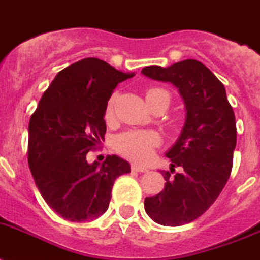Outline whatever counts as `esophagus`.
Listing matches in <instances>:
<instances>
[{"instance_id": "obj_1", "label": "esophagus", "mask_w": 260, "mask_h": 260, "mask_svg": "<svg viewBox=\"0 0 260 260\" xmlns=\"http://www.w3.org/2000/svg\"><path fill=\"white\" fill-rule=\"evenodd\" d=\"M132 170L133 171H138V173H147V169L146 167H142V166H139V165H132Z\"/></svg>"}]
</instances>
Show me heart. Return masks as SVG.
<instances>
[{"label": "heart", "mask_w": 260, "mask_h": 260, "mask_svg": "<svg viewBox=\"0 0 260 260\" xmlns=\"http://www.w3.org/2000/svg\"><path fill=\"white\" fill-rule=\"evenodd\" d=\"M146 101L151 107L155 106L160 101H167L170 104V94L160 87H150L146 90ZM115 95H111L105 107V119L110 121L114 117ZM159 135L154 132H138V130H128L121 133L114 139V149L121 155L128 159L143 164L150 159L155 146L159 145Z\"/></svg>", "instance_id": "b5f03b06"}]
</instances>
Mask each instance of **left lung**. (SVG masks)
Instances as JSON below:
<instances>
[{"label":"left lung","mask_w":260,"mask_h":260,"mask_svg":"<svg viewBox=\"0 0 260 260\" xmlns=\"http://www.w3.org/2000/svg\"><path fill=\"white\" fill-rule=\"evenodd\" d=\"M146 77L178 87L186 105V122L166 154L170 171H162L165 188L145 199L154 222L182 226L209 210L226 186L237 146V122L226 89L209 68L197 59H184L169 68L147 66ZM184 169L175 176L174 167Z\"/></svg>","instance_id":"obj_1"}]
</instances>
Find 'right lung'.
<instances>
[{
    "label": "right lung",
    "instance_id": "1",
    "mask_svg": "<svg viewBox=\"0 0 260 260\" xmlns=\"http://www.w3.org/2000/svg\"><path fill=\"white\" fill-rule=\"evenodd\" d=\"M133 76L98 58L81 59L58 73L30 117V171L45 202L63 219L102 215L114 181L130 173L119 156L90 165L86 154L105 139V107L113 90Z\"/></svg>",
    "mask_w": 260,
    "mask_h": 260
}]
</instances>
